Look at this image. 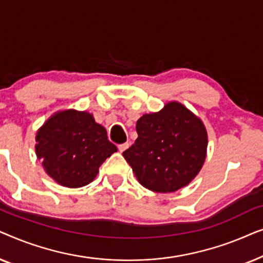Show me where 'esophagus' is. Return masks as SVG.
<instances>
[{"instance_id":"1","label":"esophagus","mask_w":263,"mask_h":263,"mask_svg":"<svg viewBox=\"0 0 263 263\" xmlns=\"http://www.w3.org/2000/svg\"><path fill=\"white\" fill-rule=\"evenodd\" d=\"M128 147H129V143L128 142L121 143V145H118V151H120V152H124V151L127 149Z\"/></svg>"}]
</instances>
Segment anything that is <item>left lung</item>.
Here are the masks:
<instances>
[{
    "label": "left lung",
    "mask_w": 263,
    "mask_h": 263,
    "mask_svg": "<svg viewBox=\"0 0 263 263\" xmlns=\"http://www.w3.org/2000/svg\"><path fill=\"white\" fill-rule=\"evenodd\" d=\"M138 139L123 152L140 184L156 193H174L196 177L207 156L203 122L179 102L136 122Z\"/></svg>",
    "instance_id": "8db88e82"
}]
</instances>
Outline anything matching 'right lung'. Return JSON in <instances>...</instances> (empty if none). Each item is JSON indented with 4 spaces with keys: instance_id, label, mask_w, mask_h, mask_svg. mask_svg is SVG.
Listing matches in <instances>:
<instances>
[{
    "instance_id": "obj_1",
    "label": "right lung",
    "mask_w": 263,
    "mask_h": 263,
    "mask_svg": "<svg viewBox=\"0 0 263 263\" xmlns=\"http://www.w3.org/2000/svg\"><path fill=\"white\" fill-rule=\"evenodd\" d=\"M115 152L117 147L107 140L106 129L87 111H57L35 134V154L43 168L67 188L91 183Z\"/></svg>"
}]
</instances>
